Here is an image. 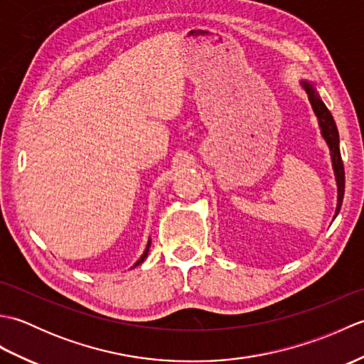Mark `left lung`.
<instances>
[{
  "label": "left lung",
  "instance_id": "left-lung-1",
  "mask_svg": "<svg viewBox=\"0 0 364 364\" xmlns=\"http://www.w3.org/2000/svg\"><path fill=\"white\" fill-rule=\"evenodd\" d=\"M308 94V98H310V103L314 109V114L318 115L319 125L322 129V136L327 141V145L330 146L331 151V162H333V170L336 175V183H338V206H336V214L341 210L343 205V198H344V184H346V176H344V164L341 159V151H339V134H338V128L336 123L333 120V115L327 109V106L322 103V100L319 98V94L314 90L311 84L308 82H301Z\"/></svg>",
  "mask_w": 364,
  "mask_h": 364
}]
</instances>
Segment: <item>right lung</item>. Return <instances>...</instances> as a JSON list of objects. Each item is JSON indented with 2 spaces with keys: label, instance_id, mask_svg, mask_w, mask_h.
<instances>
[{
  "label": "right lung",
  "instance_id": "1",
  "mask_svg": "<svg viewBox=\"0 0 364 364\" xmlns=\"http://www.w3.org/2000/svg\"><path fill=\"white\" fill-rule=\"evenodd\" d=\"M149 249H150V242H149V245H146V249H145L144 255H142V257H141V259H139V261L136 262V266H137V264H141V262H142V261L146 258V253H149Z\"/></svg>",
  "mask_w": 364,
  "mask_h": 364
}]
</instances>
